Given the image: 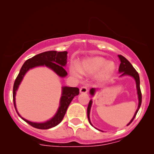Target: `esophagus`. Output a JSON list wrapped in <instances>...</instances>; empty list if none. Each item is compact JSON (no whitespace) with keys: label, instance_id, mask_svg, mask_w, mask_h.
I'll return each mask as SVG.
<instances>
[{"label":"esophagus","instance_id":"34e87169","mask_svg":"<svg viewBox=\"0 0 154 154\" xmlns=\"http://www.w3.org/2000/svg\"><path fill=\"white\" fill-rule=\"evenodd\" d=\"M88 91V88L86 86H83V87L80 88V92H81V93H87Z\"/></svg>","mask_w":154,"mask_h":154}]
</instances>
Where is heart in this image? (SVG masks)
<instances>
[{"mask_svg": "<svg viewBox=\"0 0 154 154\" xmlns=\"http://www.w3.org/2000/svg\"><path fill=\"white\" fill-rule=\"evenodd\" d=\"M115 69V64L113 62H108L102 57H94L84 59L80 63L79 66L77 64H73L71 67V72L76 77H81L82 73L87 75L97 73V79L104 81L112 75Z\"/></svg>", "mask_w": 154, "mask_h": 154, "instance_id": "1", "label": "heart"}]
</instances>
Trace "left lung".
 I'll use <instances>...</instances> for the list:
<instances>
[{
  "mask_svg": "<svg viewBox=\"0 0 154 154\" xmlns=\"http://www.w3.org/2000/svg\"><path fill=\"white\" fill-rule=\"evenodd\" d=\"M119 57L120 59V60H121V64H120L119 69V73H121V76H123V75H130V76H132V78H134V79L135 80V82H136L137 91V94H138L139 104H138L137 109V111H136L135 113H134L133 118H132L130 123L127 125H129L131 123L132 121H133L134 119L136 116L137 113V112H138L139 109H140V108L141 104H142V92H141V90H140V76H139V73H137V71L134 69V67L132 66V65L130 64V62L127 60V59H126L125 57H124L123 56L121 55V54H119ZM96 90L97 89H95V88H92V89H90V94H92V95L93 96L94 94V92H95V91H96ZM92 101L90 100L89 102V104H88V110H87L88 121H89V123L91 125H92L91 122H90V109H91V106H92Z\"/></svg>",
  "mask_w": 154,
  "mask_h": 154,
  "instance_id": "left-lung-1",
  "label": "left lung"
}]
</instances>
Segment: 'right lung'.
Listing matches in <instances>:
<instances>
[{"label":"right lung","instance_id":"add662e5","mask_svg":"<svg viewBox=\"0 0 154 154\" xmlns=\"http://www.w3.org/2000/svg\"><path fill=\"white\" fill-rule=\"evenodd\" d=\"M67 54H68V52L66 51L57 52L52 50V51L44 52L38 54H36V55L33 57L32 58L27 60L24 63V64L22 65V68L20 69V73H19L15 81H14L13 86V94H12L14 108H15L17 113L22 118V119L24 120L25 122H26L27 123L33 128L41 130H47L57 125L62 121L67 109H68V106H69L73 97L75 96L79 95V89L78 88L66 87V86L63 87L62 97H61L60 99V107H59L56 114L49 121L44 122V123H33V122L29 121L24 119V118H22L19 114L17 110L15 104L16 91L17 90L19 85H20L21 82H22L23 78H24V75L26 74V73L29 69H32L33 67L45 66L48 67V68L51 69L52 70H53L59 76L62 78L66 76L67 75V72L64 69V66H66L67 62Z\"/></svg>","mask_w":154,"mask_h":154}]
</instances>
